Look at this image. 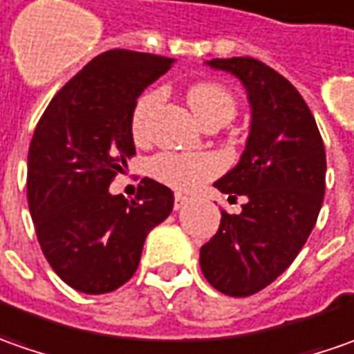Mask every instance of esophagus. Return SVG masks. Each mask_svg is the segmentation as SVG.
<instances>
[{
  "mask_svg": "<svg viewBox=\"0 0 354 354\" xmlns=\"http://www.w3.org/2000/svg\"><path fill=\"white\" fill-rule=\"evenodd\" d=\"M188 198H186V196H182V194H176V196H174V209H182V207H186V205H188Z\"/></svg>",
  "mask_w": 354,
  "mask_h": 354,
  "instance_id": "1",
  "label": "esophagus"
}]
</instances>
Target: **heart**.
Instances as JSON below:
<instances>
[{
  "label": "heart",
  "mask_w": 354,
  "mask_h": 354,
  "mask_svg": "<svg viewBox=\"0 0 354 354\" xmlns=\"http://www.w3.org/2000/svg\"><path fill=\"white\" fill-rule=\"evenodd\" d=\"M160 100H162L160 90H149L137 100L131 117V129L135 137L142 139L147 135L149 119L156 109V105L160 104ZM186 100L201 123H205L212 117H221L229 121L237 111L233 93L217 82L192 84L186 92ZM219 170H221V162L212 153H160L153 160L154 178L178 192L196 189L203 182L212 180Z\"/></svg>",
  "instance_id": "b5f03b06"
}]
</instances>
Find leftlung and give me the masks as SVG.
<instances>
[{
  "label": "left lung",
  "instance_id": "left-lung-1",
  "mask_svg": "<svg viewBox=\"0 0 354 354\" xmlns=\"http://www.w3.org/2000/svg\"><path fill=\"white\" fill-rule=\"evenodd\" d=\"M207 64L243 82L252 125L241 162L214 184L247 203L239 215L221 212L217 233L200 249L201 272L221 294L247 298L286 270L315 227L325 147L310 107L282 74L250 56Z\"/></svg>",
  "mask_w": 354,
  "mask_h": 354
}]
</instances>
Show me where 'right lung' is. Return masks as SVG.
<instances>
[{"label":"right lung","instance_id":"add662e5","mask_svg":"<svg viewBox=\"0 0 354 354\" xmlns=\"http://www.w3.org/2000/svg\"><path fill=\"white\" fill-rule=\"evenodd\" d=\"M172 62L125 48L102 53L56 92L32 133L27 201L37 239L78 292L107 294L129 282L149 231L174 207L172 189L151 178L131 201L107 189L135 156L137 97Z\"/></svg>","mask_w":354,"mask_h":354}]
</instances>
